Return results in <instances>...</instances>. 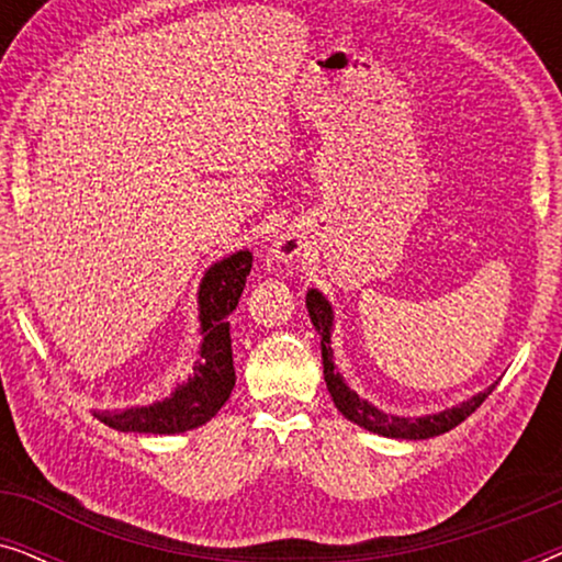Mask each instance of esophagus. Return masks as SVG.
Segmentation results:
<instances>
[{"mask_svg": "<svg viewBox=\"0 0 562 562\" xmlns=\"http://www.w3.org/2000/svg\"><path fill=\"white\" fill-rule=\"evenodd\" d=\"M304 248H306V243L302 240V235L286 233V235L279 237V243H276L273 252H276V258H279V260H294V258L302 256Z\"/></svg>", "mask_w": 562, "mask_h": 562, "instance_id": "esophagus-1", "label": "esophagus"}]
</instances>
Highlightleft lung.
<instances>
[{
  "mask_svg": "<svg viewBox=\"0 0 562 562\" xmlns=\"http://www.w3.org/2000/svg\"><path fill=\"white\" fill-rule=\"evenodd\" d=\"M306 310H310L312 325L317 327V333L322 337V363H325V381L329 389V396L337 409H340L345 417L356 425L371 429L375 435L383 437H398V440H427V437L450 432L452 427H458L460 422L471 417V414L479 409V406L486 402L491 391L496 386H491L483 391V394L468 398L460 406H452L448 412L432 414V417H419V419H404V417H391V414H383L381 409H375L373 404H368L366 398H360L356 391L348 389V383L340 379V373L335 371L333 363V350H329V327H333V310H329L327 299L319 294L317 289H312L306 294Z\"/></svg>",
  "mask_w": 562,
  "mask_h": 562,
  "instance_id": "1",
  "label": "left lung"
}]
</instances>
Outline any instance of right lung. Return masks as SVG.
Listing matches in <instances>:
<instances>
[{
	"instance_id": "obj_1",
	"label": "right lung",
	"mask_w": 562,
	"mask_h": 562,
	"mask_svg": "<svg viewBox=\"0 0 562 562\" xmlns=\"http://www.w3.org/2000/svg\"><path fill=\"white\" fill-rule=\"evenodd\" d=\"M252 268L248 250L235 252L206 271L199 286V319H202V360L194 375L164 402L133 406L125 412H97V417L120 432L176 435L210 422L222 409L235 386L229 314L235 312Z\"/></svg>"
}]
</instances>
